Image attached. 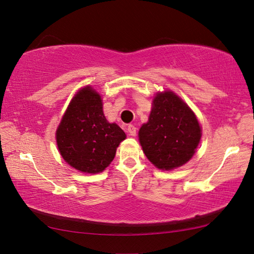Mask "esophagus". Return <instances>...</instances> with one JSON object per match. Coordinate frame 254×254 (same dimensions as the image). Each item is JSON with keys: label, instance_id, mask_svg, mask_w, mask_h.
<instances>
[{"label": "esophagus", "instance_id": "1", "mask_svg": "<svg viewBox=\"0 0 254 254\" xmlns=\"http://www.w3.org/2000/svg\"><path fill=\"white\" fill-rule=\"evenodd\" d=\"M127 132H128V134H130L131 136H135L136 135V127H134V126H132V124H130V126H127Z\"/></svg>", "mask_w": 254, "mask_h": 254}]
</instances>
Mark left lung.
<instances>
[{
    "label": "left lung",
    "instance_id": "1",
    "mask_svg": "<svg viewBox=\"0 0 254 254\" xmlns=\"http://www.w3.org/2000/svg\"><path fill=\"white\" fill-rule=\"evenodd\" d=\"M139 143L150 163L171 170L191 159L201 138L196 117L171 91L154 98L148 122L139 128Z\"/></svg>",
    "mask_w": 254,
    "mask_h": 254
}]
</instances>
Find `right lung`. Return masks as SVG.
<instances>
[{
	"label": "right lung",
	"mask_w": 254,
	"mask_h": 254,
	"mask_svg": "<svg viewBox=\"0 0 254 254\" xmlns=\"http://www.w3.org/2000/svg\"><path fill=\"white\" fill-rule=\"evenodd\" d=\"M126 137L120 127L107 121L100 96L90 87L74 97L57 131L64 160L87 174H97L109 166Z\"/></svg>",
	"instance_id": "add662e5"
}]
</instances>
